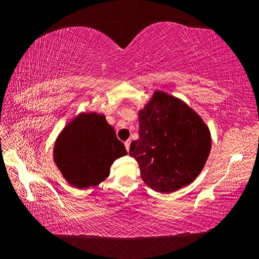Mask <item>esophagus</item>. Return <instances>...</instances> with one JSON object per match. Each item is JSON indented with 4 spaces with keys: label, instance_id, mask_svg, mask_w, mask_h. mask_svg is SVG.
Segmentation results:
<instances>
[{
    "label": "esophagus",
    "instance_id": "34e87169",
    "mask_svg": "<svg viewBox=\"0 0 259 259\" xmlns=\"http://www.w3.org/2000/svg\"><path fill=\"white\" fill-rule=\"evenodd\" d=\"M130 143H131V140H126V142H124V146H125L126 151H128V152H129V148H130Z\"/></svg>",
    "mask_w": 259,
    "mask_h": 259
}]
</instances>
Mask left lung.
Masks as SVG:
<instances>
[{
    "label": "left lung",
    "mask_w": 259,
    "mask_h": 259,
    "mask_svg": "<svg viewBox=\"0 0 259 259\" xmlns=\"http://www.w3.org/2000/svg\"><path fill=\"white\" fill-rule=\"evenodd\" d=\"M211 138L201 117L162 91L139 112V138L129 154L152 190L171 193L191 184L207 161Z\"/></svg>",
    "instance_id": "obj_1"
}]
</instances>
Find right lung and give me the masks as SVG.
<instances>
[{"mask_svg": "<svg viewBox=\"0 0 259 259\" xmlns=\"http://www.w3.org/2000/svg\"><path fill=\"white\" fill-rule=\"evenodd\" d=\"M126 155L105 116L96 113L78 115L57 138L54 159L71 185L87 188L108 177L113 162Z\"/></svg>", "mask_w": 259, "mask_h": 259, "instance_id": "add662e5", "label": "right lung"}]
</instances>
